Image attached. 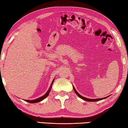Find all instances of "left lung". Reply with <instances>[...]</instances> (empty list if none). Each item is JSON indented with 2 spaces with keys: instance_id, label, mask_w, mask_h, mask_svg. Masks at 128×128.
I'll list each match as a JSON object with an SVG mask.
<instances>
[{
  "instance_id": "1",
  "label": "left lung",
  "mask_w": 128,
  "mask_h": 128,
  "mask_svg": "<svg viewBox=\"0 0 128 128\" xmlns=\"http://www.w3.org/2000/svg\"><path fill=\"white\" fill-rule=\"evenodd\" d=\"M73 89H74V92H76V94L78 96H79L80 98H81L82 99H84V100H86V101H88V102H96V101H99V100H102V99H104L105 98H107L108 96L107 97H104V98H99V99H88V98H85V97L82 96H81V95H80L78 93V92L76 91V90L75 89V88H74V86H73Z\"/></svg>"
}]
</instances>
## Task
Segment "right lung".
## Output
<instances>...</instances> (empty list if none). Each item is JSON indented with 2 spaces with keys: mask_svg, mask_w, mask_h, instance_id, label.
<instances>
[{
  "mask_svg": "<svg viewBox=\"0 0 128 128\" xmlns=\"http://www.w3.org/2000/svg\"><path fill=\"white\" fill-rule=\"evenodd\" d=\"M53 82H54V80L52 81V82L51 83V85L50 86V87L48 90L47 91V92H46V94H45L44 95H43V96L40 97V98H39L38 99H34V100H25L26 102H28L29 103H37V102H40L42 101V100H43L44 98H46V97L48 96L50 92V90H51V87H52V85L53 84Z\"/></svg>",
  "mask_w": 128,
  "mask_h": 128,
  "instance_id": "right-lung-1",
  "label": "right lung"
}]
</instances>
